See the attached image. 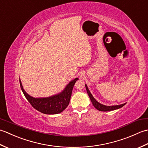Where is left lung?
<instances>
[{"instance_id":"1","label":"left lung","mask_w":148,"mask_h":148,"mask_svg":"<svg viewBox=\"0 0 148 148\" xmlns=\"http://www.w3.org/2000/svg\"><path fill=\"white\" fill-rule=\"evenodd\" d=\"M85 86H86V89L87 91V93L88 94V96L90 97V99L91 100V101L92 102V104L93 105V106L95 107V108L99 110L100 111H113V110H116V109H118L122 108L123 106H124L125 104H126V103H123V104L121 105H117V106H105V105H103L102 103H100L99 102H98L97 101V100L94 98L93 96L92 95V93H90V90L88 88V86L86 84H85Z\"/></svg>"}]
</instances>
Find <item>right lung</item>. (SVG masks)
<instances>
[{"label": "right lung", "instance_id": "1", "mask_svg": "<svg viewBox=\"0 0 148 148\" xmlns=\"http://www.w3.org/2000/svg\"><path fill=\"white\" fill-rule=\"evenodd\" d=\"M78 78H75L69 83L64 90L60 93L45 98H34L28 94L22 86L20 79L21 89L25 97L34 109L46 114H56L62 112L68 106L72 95V89Z\"/></svg>", "mask_w": 148, "mask_h": 148}]
</instances>
